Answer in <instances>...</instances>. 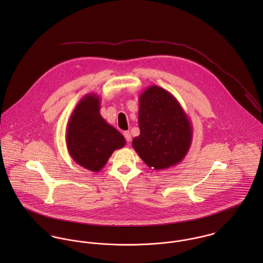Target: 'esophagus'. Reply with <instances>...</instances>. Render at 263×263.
<instances>
[{
  "mask_svg": "<svg viewBox=\"0 0 263 263\" xmlns=\"http://www.w3.org/2000/svg\"><path fill=\"white\" fill-rule=\"evenodd\" d=\"M123 136H124V138H125V140H126L127 143H129V142L132 141V136H130V133H129V132H124V133H123Z\"/></svg>",
  "mask_w": 263,
  "mask_h": 263,
  "instance_id": "obj_1",
  "label": "esophagus"
}]
</instances>
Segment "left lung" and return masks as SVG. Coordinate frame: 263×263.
<instances>
[{
  "mask_svg": "<svg viewBox=\"0 0 263 263\" xmlns=\"http://www.w3.org/2000/svg\"><path fill=\"white\" fill-rule=\"evenodd\" d=\"M140 136L133 148L154 170L179 164L192 143V125L178 100L167 90L152 85L139 97Z\"/></svg>",
  "mask_w": 263,
  "mask_h": 263,
  "instance_id": "obj_1",
  "label": "left lung"
}]
</instances>
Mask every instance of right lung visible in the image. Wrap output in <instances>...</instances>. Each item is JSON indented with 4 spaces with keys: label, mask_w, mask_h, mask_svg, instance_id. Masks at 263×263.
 <instances>
[{
    "label": "right lung",
    "mask_w": 263,
    "mask_h": 263,
    "mask_svg": "<svg viewBox=\"0 0 263 263\" xmlns=\"http://www.w3.org/2000/svg\"><path fill=\"white\" fill-rule=\"evenodd\" d=\"M66 143L78 165L99 172L113 152L125 146V139L101 116L100 97L89 93L78 102L70 116Z\"/></svg>",
    "instance_id": "right-lung-1"
}]
</instances>
